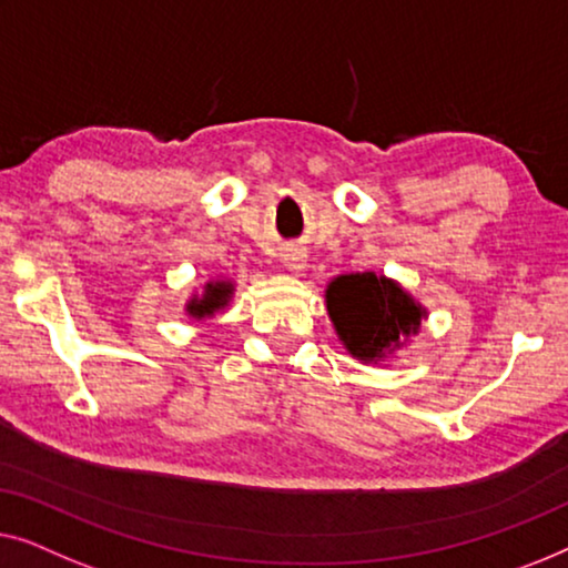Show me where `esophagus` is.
I'll return each mask as SVG.
<instances>
[{
    "label": "esophagus",
    "mask_w": 568,
    "mask_h": 568,
    "mask_svg": "<svg viewBox=\"0 0 568 568\" xmlns=\"http://www.w3.org/2000/svg\"><path fill=\"white\" fill-rule=\"evenodd\" d=\"M283 262H285L287 270L298 273V270H303V265H306V257H303V254H298V252H293V254H285Z\"/></svg>",
    "instance_id": "esophagus-1"
}]
</instances>
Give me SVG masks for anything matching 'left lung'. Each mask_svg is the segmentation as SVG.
<instances>
[{"mask_svg": "<svg viewBox=\"0 0 568 568\" xmlns=\"http://www.w3.org/2000/svg\"><path fill=\"white\" fill-rule=\"evenodd\" d=\"M326 311L349 355L365 363L402 347L427 316L402 285L375 273L334 277L326 287Z\"/></svg>", "mask_w": 568, "mask_h": 568, "instance_id": "left-lung-1", "label": "left lung"}]
</instances>
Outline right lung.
Here are the masks:
<instances>
[{"label":"right lung","mask_w":568,"mask_h":568,"mask_svg":"<svg viewBox=\"0 0 568 568\" xmlns=\"http://www.w3.org/2000/svg\"><path fill=\"white\" fill-rule=\"evenodd\" d=\"M231 291H234L231 283H207L203 298H193L187 303V314L195 316V318L211 316L213 311L226 306L229 298H231Z\"/></svg>","instance_id":"obj_1"}]
</instances>
